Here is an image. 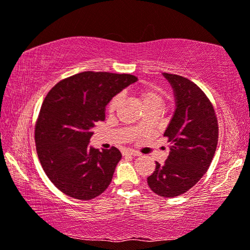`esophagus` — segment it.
<instances>
[{
	"instance_id": "esophagus-1",
	"label": "esophagus",
	"mask_w": 250,
	"mask_h": 250,
	"mask_svg": "<svg viewBox=\"0 0 250 250\" xmlns=\"http://www.w3.org/2000/svg\"><path fill=\"white\" fill-rule=\"evenodd\" d=\"M122 154H124V156H139V153H138L136 150H132V149H125V150H124V151H122Z\"/></svg>"
}]
</instances>
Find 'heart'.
Listing matches in <instances>:
<instances>
[{"instance_id": "obj_1", "label": "heart", "mask_w": 250, "mask_h": 250, "mask_svg": "<svg viewBox=\"0 0 250 250\" xmlns=\"http://www.w3.org/2000/svg\"><path fill=\"white\" fill-rule=\"evenodd\" d=\"M138 96H139L141 104L144 106L150 105V104H161L162 102V96L161 93L158 91L157 89L152 88V86H142V88H139L137 91ZM120 101V97L117 96L114 97L112 100L110 102L109 105V110L113 111L117 108V105Z\"/></svg>"}]
</instances>
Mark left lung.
Returning <instances> with one entry per match:
<instances>
[{
	"label": "left lung",
	"instance_id": "8db88e82",
	"mask_svg": "<svg viewBox=\"0 0 250 250\" xmlns=\"http://www.w3.org/2000/svg\"><path fill=\"white\" fill-rule=\"evenodd\" d=\"M173 90L175 112L164 133L170 142L165 164L156 162L148 186L161 197L179 196L207 171L218 142V124L211 102L195 83L162 73Z\"/></svg>",
	"mask_w": 250,
	"mask_h": 250
}]
</instances>
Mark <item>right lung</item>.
I'll list each match as a JSON object with an SVG mask.
<instances>
[{
    "label": "right lung",
    "mask_w": 250,
    "mask_h": 250,
    "mask_svg": "<svg viewBox=\"0 0 250 250\" xmlns=\"http://www.w3.org/2000/svg\"><path fill=\"white\" fill-rule=\"evenodd\" d=\"M137 81L131 74L85 71L47 93L35 125V145L43 170L63 193L90 200L109 187L121 152L114 146L99 151L90 139L111 99Z\"/></svg>",
    "instance_id": "right-lung-1"
}]
</instances>
